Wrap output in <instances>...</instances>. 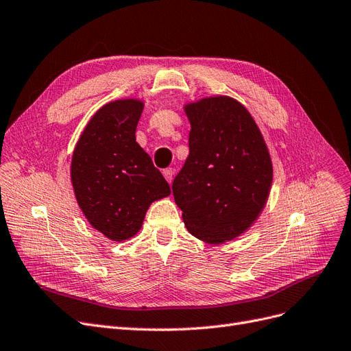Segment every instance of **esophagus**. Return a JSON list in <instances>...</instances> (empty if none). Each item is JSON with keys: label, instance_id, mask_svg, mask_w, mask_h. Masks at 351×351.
<instances>
[{"label": "esophagus", "instance_id": "1", "mask_svg": "<svg viewBox=\"0 0 351 351\" xmlns=\"http://www.w3.org/2000/svg\"><path fill=\"white\" fill-rule=\"evenodd\" d=\"M163 176H165V179L167 180V182L171 184L172 179H173V171H172V167L165 169V171H163Z\"/></svg>", "mask_w": 351, "mask_h": 351}]
</instances>
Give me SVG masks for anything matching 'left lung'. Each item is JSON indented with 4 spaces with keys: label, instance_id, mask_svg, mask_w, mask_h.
<instances>
[{
    "label": "left lung",
    "instance_id": "left-lung-1",
    "mask_svg": "<svg viewBox=\"0 0 351 351\" xmlns=\"http://www.w3.org/2000/svg\"><path fill=\"white\" fill-rule=\"evenodd\" d=\"M189 156L173 180L175 202L193 237L223 244L247 231L267 202L274 166L241 102L215 95L185 104Z\"/></svg>",
    "mask_w": 351,
    "mask_h": 351
}]
</instances>
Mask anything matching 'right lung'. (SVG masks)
<instances>
[{"mask_svg": "<svg viewBox=\"0 0 351 351\" xmlns=\"http://www.w3.org/2000/svg\"><path fill=\"white\" fill-rule=\"evenodd\" d=\"M145 102L115 99L88 121L72 153L71 182L88 223L112 241L134 237L152 202L171 188L136 141Z\"/></svg>", "mask_w": 351, "mask_h": 351, "instance_id": "add662e5", "label": "right lung"}]
</instances>
